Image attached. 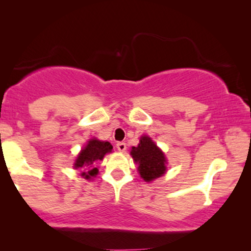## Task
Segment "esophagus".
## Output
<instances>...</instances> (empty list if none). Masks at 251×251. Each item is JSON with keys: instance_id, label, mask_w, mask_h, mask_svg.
<instances>
[{"instance_id": "1", "label": "esophagus", "mask_w": 251, "mask_h": 251, "mask_svg": "<svg viewBox=\"0 0 251 251\" xmlns=\"http://www.w3.org/2000/svg\"><path fill=\"white\" fill-rule=\"evenodd\" d=\"M116 148L120 151H126V144L124 142H118L116 144Z\"/></svg>"}]
</instances>
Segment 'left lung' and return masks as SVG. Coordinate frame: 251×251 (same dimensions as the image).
<instances>
[{
    "instance_id": "obj_1",
    "label": "left lung",
    "mask_w": 251,
    "mask_h": 251,
    "mask_svg": "<svg viewBox=\"0 0 251 251\" xmlns=\"http://www.w3.org/2000/svg\"><path fill=\"white\" fill-rule=\"evenodd\" d=\"M130 155L139 165V175L145 181L163 176L166 172V158L164 152L147 136H142L138 146L131 148Z\"/></svg>"
}]
</instances>
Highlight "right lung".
Listing matches in <instances>:
<instances>
[{
    "label": "right lung",
    "mask_w": 251,
    "mask_h": 251,
    "mask_svg": "<svg viewBox=\"0 0 251 251\" xmlns=\"http://www.w3.org/2000/svg\"><path fill=\"white\" fill-rule=\"evenodd\" d=\"M113 150V146L108 142H100L97 139H91L84 150L79 152L77 159L75 161V168H82L84 166H90V171L87 173L82 174V176L86 179H90L91 177L97 175V168L94 165L97 160H101L104 158L105 154L110 152Z\"/></svg>",
    "instance_id": "add662e5"
}]
</instances>
